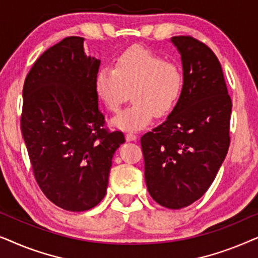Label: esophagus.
Wrapping results in <instances>:
<instances>
[{
    "label": "esophagus",
    "instance_id": "esophagus-1",
    "mask_svg": "<svg viewBox=\"0 0 258 258\" xmlns=\"http://www.w3.org/2000/svg\"><path fill=\"white\" fill-rule=\"evenodd\" d=\"M136 139H137V135H135V134H133V133H128L125 135V140L128 141V142H133V141H136Z\"/></svg>",
    "mask_w": 258,
    "mask_h": 258
}]
</instances>
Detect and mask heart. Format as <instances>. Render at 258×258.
Wrapping results in <instances>:
<instances>
[{"mask_svg": "<svg viewBox=\"0 0 258 258\" xmlns=\"http://www.w3.org/2000/svg\"><path fill=\"white\" fill-rule=\"evenodd\" d=\"M183 72L177 63L142 47H133L116 58L114 68L104 66L95 77L98 100L112 112L117 111L128 90L133 104L112 118L111 124L121 130L136 132L146 128L155 115L165 116L181 96Z\"/></svg>", "mask_w": 258, "mask_h": 258, "instance_id": "obj_1", "label": "heart"}]
</instances>
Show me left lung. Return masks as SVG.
<instances>
[{
	"mask_svg": "<svg viewBox=\"0 0 258 258\" xmlns=\"http://www.w3.org/2000/svg\"><path fill=\"white\" fill-rule=\"evenodd\" d=\"M183 88L165 121L141 137L148 191L158 204L181 209L214 182L230 137L231 98L213 50L190 36H174Z\"/></svg>",
	"mask_w": 258,
	"mask_h": 258,
	"instance_id": "left-lung-1",
	"label": "left lung"
}]
</instances>
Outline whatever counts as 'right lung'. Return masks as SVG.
<instances>
[{"mask_svg":"<svg viewBox=\"0 0 258 258\" xmlns=\"http://www.w3.org/2000/svg\"><path fill=\"white\" fill-rule=\"evenodd\" d=\"M83 37L63 38L42 54L26 77L21 129L36 182L68 211L97 206L107 192L121 132L103 128L95 77L100 59L87 56Z\"/></svg>","mask_w":258,"mask_h":258,"instance_id":"add662e5","label":"right lung"}]
</instances>
